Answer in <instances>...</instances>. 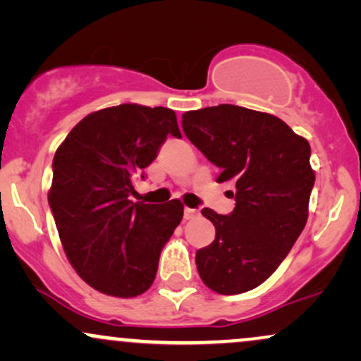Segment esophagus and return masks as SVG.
Here are the masks:
<instances>
[{
  "label": "esophagus",
  "mask_w": 361,
  "mask_h": 361,
  "mask_svg": "<svg viewBox=\"0 0 361 361\" xmlns=\"http://www.w3.org/2000/svg\"><path fill=\"white\" fill-rule=\"evenodd\" d=\"M198 210H195V209H185V214H183V217L186 219V221H190V219H195V217H198Z\"/></svg>",
  "instance_id": "34e87169"
}]
</instances>
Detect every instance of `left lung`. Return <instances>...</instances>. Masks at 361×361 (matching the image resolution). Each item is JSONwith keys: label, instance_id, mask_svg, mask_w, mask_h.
<instances>
[{"label": "left lung", "instance_id": "left-lung-1", "mask_svg": "<svg viewBox=\"0 0 361 361\" xmlns=\"http://www.w3.org/2000/svg\"><path fill=\"white\" fill-rule=\"evenodd\" d=\"M185 135L231 181L229 215L204 209L212 244L197 251L200 279L222 295L247 292L270 279L304 231L316 175L309 142L283 120L235 105L207 106L181 117Z\"/></svg>", "mask_w": 361, "mask_h": 361}]
</instances>
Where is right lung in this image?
Here are the masks:
<instances>
[{"instance_id":"1","label":"right lung","mask_w":361,"mask_h":361,"mask_svg":"<svg viewBox=\"0 0 361 361\" xmlns=\"http://www.w3.org/2000/svg\"><path fill=\"white\" fill-rule=\"evenodd\" d=\"M181 137L175 111L123 103L86 115L57 147L49 190L69 263L106 295L137 297L156 279L183 204L132 202L134 181L168 135Z\"/></svg>"}]
</instances>
